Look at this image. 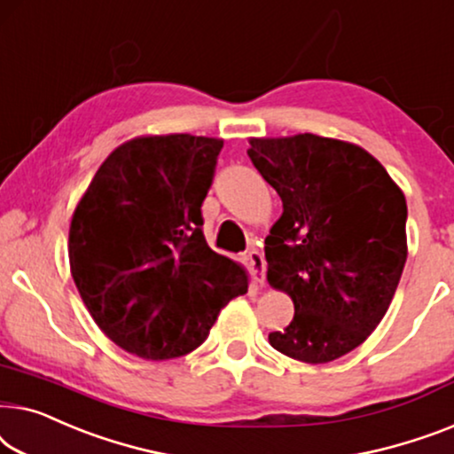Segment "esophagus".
Returning <instances> with one entry per match:
<instances>
[{
	"label": "esophagus",
	"mask_w": 454,
	"mask_h": 454,
	"mask_svg": "<svg viewBox=\"0 0 454 454\" xmlns=\"http://www.w3.org/2000/svg\"><path fill=\"white\" fill-rule=\"evenodd\" d=\"M247 263H248V270H251V276L257 284H263L265 282V259L263 254H261L257 248H251V251L247 253Z\"/></svg>",
	"instance_id": "esophagus-1"
}]
</instances>
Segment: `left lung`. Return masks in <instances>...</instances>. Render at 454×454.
<instances>
[{
	"label": "left lung",
	"instance_id": "1",
	"mask_svg": "<svg viewBox=\"0 0 454 454\" xmlns=\"http://www.w3.org/2000/svg\"><path fill=\"white\" fill-rule=\"evenodd\" d=\"M248 144L284 203L265 239L267 282L292 298L294 318L270 343L294 360L333 362L366 341L395 296L407 259L405 195L356 144L312 133Z\"/></svg>",
	"mask_w": 454,
	"mask_h": 454
}]
</instances>
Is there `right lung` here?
I'll return each instance as SVG.
<instances>
[{
	"instance_id": "add662e5",
	"label": "right lung",
	"mask_w": 454,
	"mask_h": 454,
	"mask_svg": "<svg viewBox=\"0 0 454 454\" xmlns=\"http://www.w3.org/2000/svg\"><path fill=\"white\" fill-rule=\"evenodd\" d=\"M224 142L170 133L113 150L69 226V267L108 340L145 360L200 348L247 271L207 247L201 203Z\"/></svg>"
}]
</instances>
